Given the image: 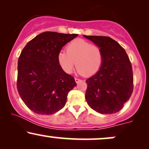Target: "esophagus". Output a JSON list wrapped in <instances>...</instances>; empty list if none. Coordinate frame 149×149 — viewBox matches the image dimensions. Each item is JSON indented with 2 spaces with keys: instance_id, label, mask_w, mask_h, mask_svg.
<instances>
[{
  "instance_id": "34e87169",
  "label": "esophagus",
  "mask_w": 149,
  "mask_h": 149,
  "mask_svg": "<svg viewBox=\"0 0 149 149\" xmlns=\"http://www.w3.org/2000/svg\"><path fill=\"white\" fill-rule=\"evenodd\" d=\"M75 81H76V83H78L81 81V80L79 79V78H75Z\"/></svg>"
}]
</instances>
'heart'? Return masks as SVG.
<instances>
[{
    "instance_id": "heart-1",
    "label": "heart",
    "mask_w": 149,
    "mask_h": 149,
    "mask_svg": "<svg viewBox=\"0 0 149 149\" xmlns=\"http://www.w3.org/2000/svg\"><path fill=\"white\" fill-rule=\"evenodd\" d=\"M57 61L65 73H72L76 64L78 73L92 76L102 67L104 54L100 47L78 38L66 46V52L61 50L58 53Z\"/></svg>"
}]
</instances>
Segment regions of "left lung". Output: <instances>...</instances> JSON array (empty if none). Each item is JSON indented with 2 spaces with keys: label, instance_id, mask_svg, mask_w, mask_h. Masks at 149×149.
Instances as JSON below:
<instances>
[{
  "label": "left lung",
  "instance_id": "1",
  "mask_svg": "<svg viewBox=\"0 0 149 149\" xmlns=\"http://www.w3.org/2000/svg\"><path fill=\"white\" fill-rule=\"evenodd\" d=\"M101 47L104 61L100 71L86 80L85 99L102 114L120 111L133 91V73L127 53L118 42L107 36H84Z\"/></svg>",
  "mask_w": 149,
  "mask_h": 149
}]
</instances>
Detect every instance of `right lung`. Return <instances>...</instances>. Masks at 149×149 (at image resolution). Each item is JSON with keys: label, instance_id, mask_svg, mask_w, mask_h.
Here are the masks:
<instances>
[{"label": "right lung", "instance_id": "obj_1", "mask_svg": "<svg viewBox=\"0 0 149 149\" xmlns=\"http://www.w3.org/2000/svg\"><path fill=\"white\" fill-rule=\"evenodd\" d=\"M78 36L45 31L30 40L18 59L17 87L29 109L50 115L66 104L67 95L76 85L74 78L65 73L57 61L63 46Z\"/></svg>", "mask_w": 149, "mask_h": 149}]
</instances>
